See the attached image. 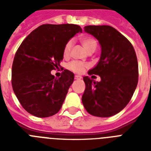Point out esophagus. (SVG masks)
I'll list each match as a JSON object with an SVG mask.
<instances>
[{
	"instance_id": "34e87169",
	"label": "esophagus",
	"mask_w": 151,
	"mask_h": 151,
	"mask_svg": "<svg viewBox=\"0 0 151 151\" xmlns=\"http://www.w3.org/2000/svg\"><path fill=\"white\" fill-rule=\"evenodd\" d=\"M74 78H75L76 80H81V77L79 75H75Z\"/></svg>"
}]
</instances>
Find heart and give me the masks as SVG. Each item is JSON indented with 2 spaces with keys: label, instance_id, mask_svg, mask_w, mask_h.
Returning a JSON list of instances; mask_svg holds the SVG:
<instances>
[{
  "label": "heart",
  "instance_id": "1",
  "mask_svg": "<svg viewBox=\"0 0 151 151\" xmlns=\"http://www.w3.org/2000/svg\"><path fill=\"white\" fill-rule=\"evenodd\" d=\"M80 41L81 42V44H82V45L85 47V48L88 52L96 48L97 42L92 37L83 36L81 37ZM72 46H73V41H71V40L68 41L65 44L63 49V55L64 58H67V57L70 56ZM88 66H89L88 64L84 63H81V62L72 61L71 63H69L68 68L71 71H73V72H75V73H81Z\"/></svg>",
  "mask_w": 151,
  "mask_h": 151
}]
</instances>
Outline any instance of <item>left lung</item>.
<instances>
[{"label": "left lung", "mask_w": 151, "mask_h": 151, "mask_svg": "<svg viewBox=\"0 0 151 151\" xmlns=\"http://www.w3.org/2000/svg\"><path fill=\"white\" fill-rule=\"evenodd\" d=\"M84 29L99 41L102 52L97 66L88 71V75L100 76V81L83 78V105L93 116L110 117L126 106L136 88L139 69L136 52L130 41L110 26H86Z\"/></svg>", "instance_id": "obj_1"}]
</instances>
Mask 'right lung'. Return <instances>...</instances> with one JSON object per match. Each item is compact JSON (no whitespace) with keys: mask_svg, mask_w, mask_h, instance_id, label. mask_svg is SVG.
Masks as SVG:
<instances>
[{"mask_svg":"<svg viewBox=\"0 0 151 151\" xmlns=\"http://www.w3.org/2000/svg\"><path fill=\"white\" fill-rule=\"evenodd\" d=\"M82 31L74 24H44L23 40L16 51L12 68L13 91L30 114L47 117L61 109L74 79L64 70L59 78L51 74L63 59L65 44Z\"/></svg>","mask_w":151,"mask_h":151,"instance_id":"add662e5","label":"right lung"}]
</instances>
